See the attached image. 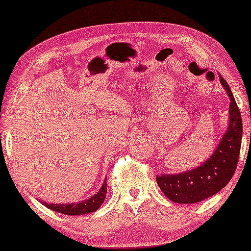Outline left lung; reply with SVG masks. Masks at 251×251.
<instances>
[{
  "mask_svg": "<svg viewBox=\"0 0 251 251\" xmlns=\"http://www.w3.org/2000/svg\"><path fill=\"white\" fill-rule=\"evenodd\" d=\"M219 76L231 100L228 128L214 154L201 166L182 174L156 176L161 192L175 203L193 204L210 198L231 181L237 169L243 135L242 116L228 83Z\"/></svg>",
  "mask_w": 251,
  "mask_h": 251,
  "instance_id": "obj_1",
  "label": "left lung"
}]
</instances>
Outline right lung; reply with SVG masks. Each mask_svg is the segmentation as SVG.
Segmentation results:
<instances>
[{
	"label": "right lung",
	"mask_w": 251,
	"mask_h": 251,
	"mask_svg": "<svg viewBox=\"0 0 251 251\" xmlns=\"http://www.w3.org/2000/svg\"><path fill=\"white\" fill-rule=\"evenodd\" d=\"M105 194H107V182L103 183L100 187V192L95 196L91 197L90 199L81 201V203H73V204H48L44 201L45 206L48 209L53 210V211L60 212L64 215H70V216H75V215H83L90 214V212L96 211L100 205L103 204L105 199Z\"/></svg>",
	"instance_id": "add662e5"
}]
</instances>
